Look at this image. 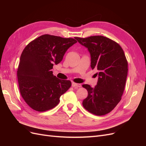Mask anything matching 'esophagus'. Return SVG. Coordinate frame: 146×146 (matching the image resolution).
Wrapping results in <instances>:
<instances>
[{
    "instance_id": "esophagus-1",
    "label": "esophagus",
    "mask_w": 146,
    "mask_h": 146,
    "mask_svg": "<svg viewBox=\"0 0 146 146\" xmlns=\"http://www.w3.org/2000/svg\"><path fill=\"white\" fill-rule=\"evenodd\" d=\"M72 86L74 87V88H80L82 86V85H81V84H78V83H76L74 82H72Z\"/></svg>"
}]
</instances>
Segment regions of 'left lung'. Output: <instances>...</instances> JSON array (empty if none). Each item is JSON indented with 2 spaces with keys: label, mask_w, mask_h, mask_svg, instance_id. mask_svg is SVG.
<instances>
[{
  "label": "left lung",
  "mask_w": 146,
  "mask_h": 146,
  "mask_svg": "<svg viewBox=\"0 0 146 146\" xmlns=\"http://www.w3.org/2000/svg\"><path fill=\"white\" fill-rule=\"evenodd\" d=\"M75 38L89 51L92 69L99 70L94 88L82 85L88 94L83 106L95 115H105L115 108L124 90L128 72L124 52L119 44L103 36Z\"/></svg>",
  "instance_id": "1"
}]
</instances>
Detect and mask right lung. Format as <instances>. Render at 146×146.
Instances as JSON below:
<instances>
[{"label": "right lung", "instance_id": "obj_1", "mask_svg": "<svg viewBox=\"0 0 146 146\" xmlns=\"http://www.w3.org/2000/svg\"><path fill=\"white\" fill-rule=\"evenodd\" d=\"M77 42L73 38L43 35L25 47L17 76L21 94L30 107L41 112L58 104L60 96L69 90L71 82L56 77L51 69Z\"/></svg>", "mask_w": 146, "mask_h": 146}]
</instances>
